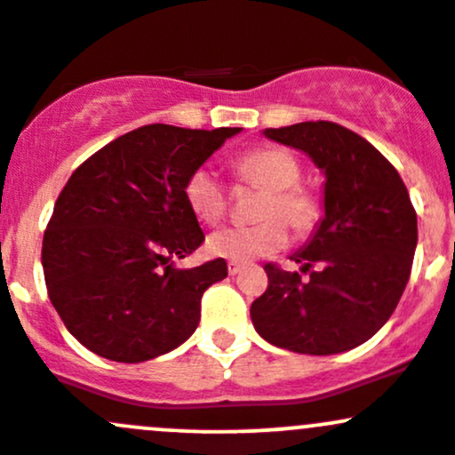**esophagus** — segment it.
Wrapping results in <instances>:
<instances>
[{
    "mask_svg": "<svg viewBox=\"0 0 455 455\" xmlns=\"http://www.w3.org/2000/svg\"><path fill=\"white\" fill-rule=\"evenodd\" d=\"M242 268H244V264H240V261H228V275H237Z\"/></svg>",
    "mask_w": 455,
    "mask_h": 455,
    "instance_id": "34e87169",
    "label": "esophagus"
}]
</instances>
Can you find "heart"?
<instances>
[{"label":"heart","mask_w":455,"mask_h":455,"mask_svg":"<svg viewBox=\"0 0 455 455\" xmlns=\"http://www.w3.org/2000/svg\"><path fill=\"white\" fill-rule=\"evenodd\" d=\"M235 176L240 182L266 189L259 206V218L266 222L255 227H224L211 233L206 251L231 261L277 253L288 242L286 224L297 233H308L319 220V200L308 187L299 185L301 164L282 147H257L235 160ZM185 200L191 213L204 224H215L227 213V189L218 173L198 167L185 185Z\"/></svg>","instance_id":"obj_1"}]
</instances>
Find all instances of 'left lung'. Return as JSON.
Masks as SVG:
<instances>
[{"label": "left lung", "mask_w": 455, "mask_h": 455, "mask_svg": "<svg viewBox=\"0 0 455 455\" xmlns=\"http://www.w3.org/2000/svg\"><path fill=\"white\" fill-rule=\"evenodd\" d=\"M264 136L304 151L323 172V218L291 255L308 282L266 264L268 288L251 319L261 339L299 355L352 350L383 328L410 279L419 222L405 182L374 145L337 123H297Z\"/></svg>", "instance_id": "1"}]
</instances>
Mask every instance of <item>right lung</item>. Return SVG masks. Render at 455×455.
<instances>
[{
    "mask_svg": "<svg viewBox=\"0 0 455 455\" xmlns=\"http://www.w3.org/2000/svg\"><path fill=\"white\" fill-rule=\"evenodd\" d=\"M240 132L156 123L118 136L72 173L44 233L41 264L54 310L87 350L140 363L196 332L202 295L228 268L222 257L173 266L204 242L185 185Z\"/></svg>",
    "mask_w": 455,
    "mask_h": 455,
    "instance_id": "right-lung-1",
    "label": "right lung"
}]
</instances>
